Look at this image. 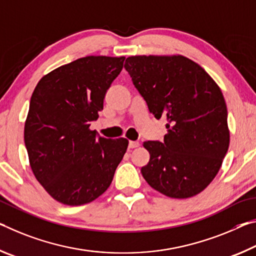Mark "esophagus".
Returning a JSON list of instances; mask_svg holds the SVG:
<instances>
[{"instance_id": "obj_1", "label": "esophagus", "mask_w": 256, "mask_h": 256, "mask_svg": "<svg viewBox=\"0 0 256 256\" xmlns=\"http://www.w3.org/2000/svg\"><path fill=\"white\" fill-rule=\"evenodd\" d=\"M140 144L138 143V142H132V140H130L129 142V148H138V146H140Z\"/></svg>"}]
</instances>
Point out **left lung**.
Instances as JSON below:
<instances>
[{
  "instance_id": "left-lung-1",
  "label": "left lung",
  "mask_w": 256,
  "mask_h": 256,
  "mask_svg": "<svg viewBox=\"0 0 256 256\" xmlns=\"http://www.w3.org/2000/svg\"><path fill=\"white\" fill-rule=\"evenodd\" d=\"M124 69L156 119L166 118L163 142H144L150 161L140 172L171 198L204 190L219 172L230 134L222 92L202 66L182 56H135Z\"/></svg>"
}]
</instances>
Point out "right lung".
I'll use <instances>...</instances> for the list:
<instances>
[{"label":"right lung","mask_w":256,"mask_h":256,"mask_svg":"<svg viewBox=\"0 0 256 256\" xmlns=\"http://www.w3.org/2000/svg\"><path fill=\"white\" fill-rule=\"evenodd\" d=\"M124 56H90L61 66L40 79L24 122V145L35 178L50 196L76 206L111 185L128 148L90 130Z\"/></svg>","instance_id":"1"}]
</instances>
